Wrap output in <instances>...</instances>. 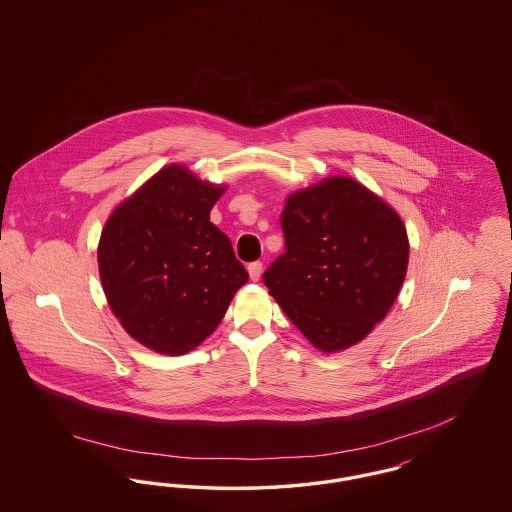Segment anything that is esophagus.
<instances>
[{
    "label": "esophagus",
    "instance_id": "34e87169",
    "mask_svg": "<svg viewBox=\"0 0 512 512\" xmlns=\"http://www.w3.org/2000/svg\"><path fill=\"white\" fill-rule=\"evenodd\" d=\"M247 272H249V278H251L253 282H257V280L261 278V272H263V263H259V261L251 263V265L247 267Z\"/></svg>",
    "mask_w": 512,
    "mask_h": 512
}]
</instances>
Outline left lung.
<instances>
[{
    "mask_svg": "<svg viewBox=\"0 0 512 512\" xmlns=\"http://www.w3.org/2000/svg\"><path fill=\"white\" fill-rule=\"evenodd\" d=\"M286 253L263 282L318 351L365 340L390 313L409 265V236L388 201L351 176H328L288 195Z\"/></svg>",
    "mask_w": 512,
    "mask_h": 512,
    "instance_id": "left-lung-1",
    "label": "left lung"
}]
</instances>
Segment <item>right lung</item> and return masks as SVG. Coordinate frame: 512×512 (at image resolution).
I'll return each mask as SVG.
<instances>
[{
	"label": "right lung",
	"mask_w": 512,
	"mask_h": 512,
	"mask_svg": "<svg viewBox=\"0 0 512 512\" xmlns=\"http://www.w3.org/2000/svg\"><path fill=\"white\" fill-rule=\"evenodd\" d=\"M224 192L226 184L171 163L122 199L101 230L107 303L126 334L155 353L184 355L201 345L249 278L209 220Z\"/></svg>",
	"instance_id": "obj_1"
}]
</instances>
